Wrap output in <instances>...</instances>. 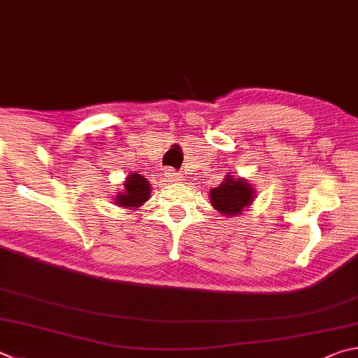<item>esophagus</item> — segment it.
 Listing matches in <instances>:
<instances>
[{
	"mask_svg": "<svg viewBox=\"0 0 358 358\" xmlns=\"http://www.w3.org/2000/svg\"><path fill=\"white\" fill-rule=\"evenodd\" d=\"M167 177L171 178V181H173V183H180L181 181V173H178V172H173V171H167Z\"/></svg>",
	"mask_w": 358,
	"mask_h": 358,
	"instance_id": "34e87169",
	"label": "esophagus"
}]
</instances>
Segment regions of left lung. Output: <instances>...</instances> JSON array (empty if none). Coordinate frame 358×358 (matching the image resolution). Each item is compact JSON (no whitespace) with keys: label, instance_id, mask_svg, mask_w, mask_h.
Listing matches in <instances>:
<instances>
[{"label":"left lung","instance_id":"1","mask_svg":"<svg viewBox=\"0 0 358 358\" xmlns=\"http://www.w3.org/2000/svg\"><path fill=\"white\" fill-rule=\"evenodd\" d=\"M255 191L249 181L230 175H227L222 183L210 191L213 206L225 216H239L244 208L250 206Z\"/></svg>","mask_w":358,"mask_h":358}]
</instances>
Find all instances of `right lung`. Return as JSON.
I'll list each match as a JSON object with an SVG mask.
<instances>
[{"mask_svg": "<svg viewBox=\"0 0 358 358\" xmlns=\"http://www.w3.org/2000/svg\"><path fill=\"white\" fill-rule=\"evenodd\" d=\"M150 183L147 178L139 173H131L127 177L122 192H117L119 196H115V203L120 208L134 210L150 199Z\"/></svg>", "mask_w": 358, "mask_h": 358, "instance_id": "obj_1", "label": "right lung"}]
</instances>
